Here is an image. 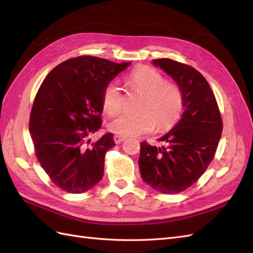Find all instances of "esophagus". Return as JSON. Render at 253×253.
<instances>
[{
    "label": "esophagus",
    "instance_id": "34e87169",
    "mask_svg": "<svg viewBox=\"0 0 253 253\" xmlns=\"http://www.w3.org/2000/svg\"><path fill=\"white\" fill-rule=\"evenodd\" d=\"M126 139L125 136H121V135H114V141L116 143H120L121 141H124Z\"/></svg>",
    "mask_w": 253,
    "mask_h": 253
}]
</instances>
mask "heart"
<instances>
[{
  "label": "heart",
  "instance_id": "heart-1",
  "mask_svg": "<svg viewBox=\"0 0 253 253\" xmlns=\"http://www.w3.org/2000/svg\"><path fill=\"white\" fill-rule=\"evenodd\" d=\"M126 84L136 93L141 94L138 114L121 115L109 124L111 132L121 136H139L152 131L154 125L159 129L172 126L179 118L183 109L182 93L177 84L166 82L164 75L149 66H142L129 74ZM124 104L121 90L116 83L105 86L102 106L106 114L114 116Z\"/></svg>",
  "mask_w": 253,
  "mask_h": 253
}]
</instances>
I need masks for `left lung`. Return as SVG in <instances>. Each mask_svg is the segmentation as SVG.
Masks as SVG:
<instances>
[{"mask_svg": "<svg viewBox=\"0 0 253 253\" xmlns=\"http://www.w3.org/2000/svg\"><path fill=\"white\" fill-rule=\"evenodd\" d=\"M178 84L183 98L180 120L160 137L162 147L140 142L139 170L144 182L164 194L182 192L205 173L215 155L223 121L215 96L194 67L168 58L153 60Z\"/></svg>", "mask_w": 253, "mask_h": 253, "instance_id": "1", "label": "left lung"}]
</instances>
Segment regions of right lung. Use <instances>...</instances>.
I'll list each match as a JSON object with an SVG mask.
<instances>
[{"label":"right lung","mask_w":253,"mask_h":253,"mask_svg":"<svg viewBox=\"0 0 253 253\" xmlns=\"http://www.w3.org/2000/svg\"><path fill=\"white\" fill-rule=\"evenodd\" d=\"M131 64L81 56L57 65L45 77L30 112L35 154L57 187L78 194L101 180L113 134L96 142L88 136L101 127L105 86Z\"/></svg>","instance_id":"obj_1"}]
</instances>
